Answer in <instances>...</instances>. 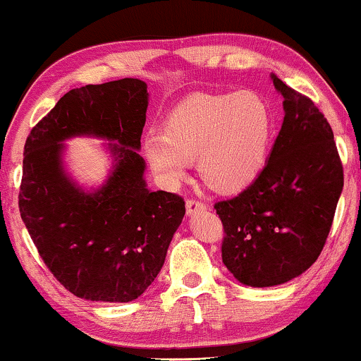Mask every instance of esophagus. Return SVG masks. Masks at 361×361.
<instances>
[{"label": "esophagus", "instance_id": "obj_1", "mask_svg": "<svg viewBox=\"0 0 361 361\" xmlns=\"http://www.w3.org/2000/svg\"><path fill=\"white\" fill-rule=\"evenodd\" d=\"M185 207H188V214H196L199 211L206 209V204L202 201H199V199H189L185 202Z\"/></svg>", "mask_w": 361, "mask_h": 361}]
</instances>
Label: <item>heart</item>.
Masks as SVG:
<instances>
[{"label": "heart", "mask_w": 361, "mask_h": 361, "mask_svg": "<svg viewBox=\"0 0 361 361\" xmlns=\"http://www.w3.org/2000/svg\"><path fill=\"white\" fill-rule=\"evenodd\" d=\"M272 142L269 106L255 92L197 94L164 123V133L143 138V154L167 185L185 177L197 159L202 177L216 189L245 188L260 173Z\"/></svg>", "instance_id": "b5f03b06"}]
</instances>
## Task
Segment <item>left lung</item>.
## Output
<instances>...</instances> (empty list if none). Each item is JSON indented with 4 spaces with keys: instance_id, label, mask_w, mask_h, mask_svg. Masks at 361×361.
I'll list each match as a JSON object with an SVG mask.
<instances>
[{
    "instance_id": "8db88e82",
    "label": "left lung",
    "mask_w": 361,
    "mask_h": 361,
    "mask_svg": "<svg viewBox=\"0 0 361 361\" xmlns=\"http://www.w3.org/2000/svg\"><path fill=\"white\" fill-rule=\"evenodd\" d=\"M272 79L286 116L269 162L238 196L214 204L224 230L223 264L250 287L289 282L314 264L343 190L341 159L324 114Z\"/></svg>"
}]
</instances>
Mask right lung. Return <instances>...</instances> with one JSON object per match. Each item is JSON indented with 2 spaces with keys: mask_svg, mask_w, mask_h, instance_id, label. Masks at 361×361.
<instances>
[{
  "mask_svg": "<svg viewBox=\"0 0 361 361\" xmlns=\"http://www.w3.org/2000/svg\"><path fill=\"white\" fill-rule=\"evenodd\" d=\"M147 84L125 78L71 89L30 131L18 206L47 269L87 300L130 302L162 269L184 199L150 190L138 154ZM79 134L106 137L114 171L97 191L80 190L61 167L60 143Z\"/></svg>",
  "mask_w": 361,
  "mask_h": 361,
  "instance_id": "obj_1",
  "label": "right lung"
}]
</instances>
